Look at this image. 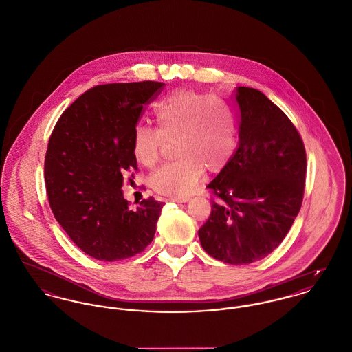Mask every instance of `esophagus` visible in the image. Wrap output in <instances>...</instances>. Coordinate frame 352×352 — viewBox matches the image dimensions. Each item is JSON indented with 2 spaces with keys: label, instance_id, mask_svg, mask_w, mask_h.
<instances>
[{
  "label": "esophagus",
  "instance_id": "34e87169",
  "mask_svg": "<svg viewBox=\"0 0 352 352\" xmlns=\"http://www.w3.org/2000/svg\"><path fill=\"white\" fill-rule=\"evenodd\" d=\"M168 200L173 201V203H187L189 197L188 196H173V197H169Z\"/></svg>",
  "mask_w": 352,
  "mask_h": 352
}]
</instances>
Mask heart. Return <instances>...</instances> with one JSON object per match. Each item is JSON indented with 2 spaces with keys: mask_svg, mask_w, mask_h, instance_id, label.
<instances>
[{
  "mask_svg": "<svg viewBox=\"0 0 352 352\" xmlns=\"http://www.w3.org/2000/svg\"><path fill=\"white\" fill-rule=\"evenodd\" d=\"M155 118L157 129H135L132 152L141 165L151 168L160 162L168 144H175L177 160L149 177L151 187L162 195H187L204 170L219 173L234 156L232 116L207 94L193 89L175 91L159 102Z\"/></svg>",
  "mask_w": 352,
  "mask_h": 352,
  "instance_id": "obj_1",
  "label": "heart"
}]
</instances>
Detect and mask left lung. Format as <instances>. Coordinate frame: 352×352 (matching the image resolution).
I'll return each mask as SVG.
<instances>
[{
	"instance_id": "1",
	"label": "left lung",
	"mask_w": 352,
	"mask_h": 352,
	"mask_svg": "<svg viewBox=\"0 0 352 352\" xmlns=\"http://www.w3.org/2000/svg\"><path fill=\"white\" fill-rule=\"evenodd\" d=\"M239 145L207 186L212 211L199 230L204 251L228 264L270 255L288 234L305 195V149L287 115L258 89L237 87Z\"/></svg>"
}]
</instances>
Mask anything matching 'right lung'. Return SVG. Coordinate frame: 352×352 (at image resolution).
Masks as SVG:
<instances>
[{
    "label": "right lung",
    "instance_id": "right-lung-1",
    "mask_svg": "<svg viewBox=\"0 0 352 352\" xmlns=\"http://www.w3.org/2000/svg\"><path fill=\"white\" fill-rule=\"evenodd\" d=\"M164 85L94 87L65 109L50 135L44 166L49 206L73 243L97 260L132 258L153 240L164 203L148 197L131 210L121 187L122 175L138 170V121Z\"/></svg>",
    "mask_w": 352,
    "mask_h": 352
}]
</instances>
